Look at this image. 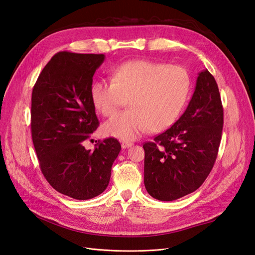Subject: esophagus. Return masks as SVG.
Returning a JSON list of instances; mask_svg holds the SVG:
<instances>
[{
  "label": "esophagus",
  "mask_w": 255,
  "mask_h": 255,
  "mask_svg": "<svg viewBox=\"0 0 255 255\" xmlns=\"http://www.w3.org/2000/svg\"><path fill=\"white\" fill-rule=\"evenodd\" d=\"M132 145H133V143H132V142H127V141H123V142L121 143L122 149H127V148H129V146H132Z\"/></svg>",
  "instance_id": "esophagus-1"
}]
</instances>
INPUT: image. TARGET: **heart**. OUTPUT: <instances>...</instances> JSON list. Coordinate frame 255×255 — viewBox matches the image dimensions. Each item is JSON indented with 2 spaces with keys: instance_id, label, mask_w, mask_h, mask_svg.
Returning <instances> with one entry per match:
<instances>
[{
  "instance_id": "obj_1",
  "label": "heart",
  "mask_w": 255,
  "mask_h": 255,
  "mask_svg": "<svg viewBox=\"0 0 255 255\" xmlns=\"http://www.w3.org/2000/svg\"><path fill=\"white\" fill-rule=\"evenodd\" d=\"M191 92V78L181 66L152 60H132L116 67L111 82L91 84L89 96L96 111L109 117L125 104L128 110L103 126L105 135L132 141L149 128L156 133L179 118Z\"/></svg>"
}]
</instances>
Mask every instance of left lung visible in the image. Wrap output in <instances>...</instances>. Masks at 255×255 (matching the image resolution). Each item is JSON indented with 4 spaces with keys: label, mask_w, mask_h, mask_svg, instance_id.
<instances>
[{
    "label": "left lung",
    "mask_w": 255,
    "mask_h": 255,
    "mask_svg": "<svg viewBox=\"0 0 255 255\" xmlns=\"http://www.w3.org/2000/svg\"><path fill=\"white\" fill-rule=\"evenodd\" d=\"M223 109L214 76L199 73L186 111L174 125L143 143L144 186L160 201H173L197 190L217 158Z\"/></svg>",
    "instance_id": "obj_1"
}]
</instances>
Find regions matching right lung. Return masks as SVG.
Segmentation results:
<instances>
[{
    "mask_svg": "<svg viewBox=\"0 0 255 255\" xmlns=\"http://www.w3.org/2000/svg\"><path fill=\"white\" fill-rule=\"evenodd\" d=\"M104 59V54L58 52L33 88L30 128L41 172L54 189L76 200L102 194L121 150L115 138L94 151L82 143L99 127L89 90Z\"/></svg>",
    "mask_w": 255,
    "mask_h": 255,
    "instance_id": "right-lung-1",
    "label": "right lung"
}]
</instances>
